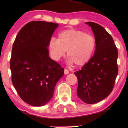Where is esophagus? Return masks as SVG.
<instances>
[{
	"mask_svg": "<svg viewBox=\"0 0 128 128\" xmlns=\"http://www.w3.org/2000/svg\"><path fill=\"white\" fill-rule=\"evenodd\" d=\"M64 73L65 74H68L69 73V70H68V69H64Z\"/></svg>",
	"mask_w": 128,
	"mask_h": 128,
	"instance_id": "obj_1",
	"label": "esophagus"
}]
</instances>
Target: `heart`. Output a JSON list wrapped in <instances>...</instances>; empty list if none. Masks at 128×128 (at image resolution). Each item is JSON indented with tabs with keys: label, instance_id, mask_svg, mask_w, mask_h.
Listing matches in <instances>:
<instances>
[{
	"label": "heart",
	"instance_id": "1",
	"mask_svg": "<svg viewBox=\"0 0 128 128\" xmlns=\"http://www.w3.org/2000/svg\"><path fill=\"white\" fill-rule=\"evenodd\" d=\"M96 48V40L92 36L84 31L70 28L59 32L58 39L51 38L48 42L50 56L58 61L67 51L70 63L77 66L84 65L92 58Z\"/></svg>",
	"mask_w": 128,
	"mask_h": 128
}]
</instances>
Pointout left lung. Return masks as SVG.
<instances>
[{
    "mask_svg": "<svg viewBox=\"0 0 128 128\" xmlns=\"http://www.w3.org/2000/svg\"><path fill=\"white\" fill-rule=\"evenodd\" d=\"M96 40V50L88 63L74 72L78 78V97L87 104H95L112 91L118 73V52L111 35L102 26L87 22Z\"/></svg>",
    "mask_w": 128,
    "mask_h": 128,
    "instance_id": "left-lung-1",
    "label": "left lung"
}]
</instances>
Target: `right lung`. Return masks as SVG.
Instances as JSON below:
<instances>
[{
	"mask_svg": "<svg viewBox=\"0 0 128 128\" xmlns=\"http://www.w3.org/2000/svg\"><path fill=\"white\" fill-rule=\"evenodd\" d=\"M59 24L33 21L19 31L13 43L10 66L13 84L22 100L42 106L53 97L64 69L49 56L48 42Z\"/></svg>",
	"mask_w": 128,
	"mask_h": 128,
	"instance_id": "obj_1",
	"label": "right lung"
}]
</instances>
